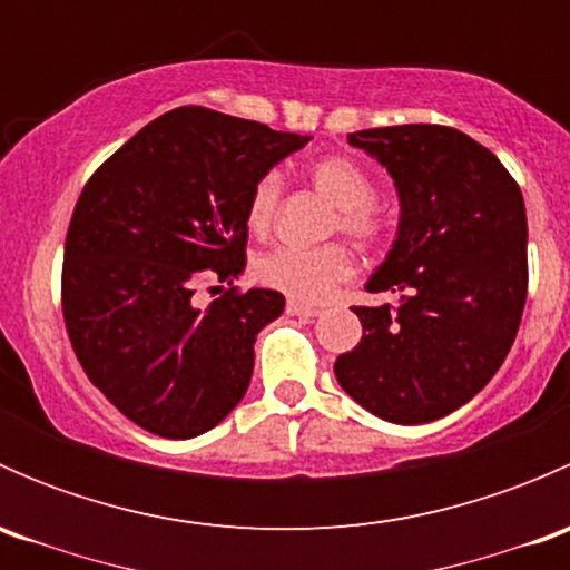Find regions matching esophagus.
Instances as JSON below:
<instances>
[{
    "label": "esophagus",
    "mask_w": 570,
    "mask_h": 570,
    "mask_svg": "<svg viewBox=\"0 0 570 570\" xmlns=\"http://www.w3.org/2000/svg\"><path fill=\"white\" fill-rule=\"evenodd\" d=\"M286 314H289V317L312 320V317H317L320 308L317 306H306V303H301V301H289V303H286Z\"/></svg>",
    "instance_id": "1"
}]
</instances>
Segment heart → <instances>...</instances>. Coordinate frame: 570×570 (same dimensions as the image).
Instances as JSON below:
<instances>
[{
	"mask_svg": "<svg viewBox=\"0 0 570 570\" xmlns=\"http://www.w3.org/2000/svg\"><path fill=\"white\" fill-rule=\"evenodd\" d=\"M314 193L331 206V232H342L358 245H377L389 234V212L375 198V176L347 154H327L306 168ZM284 184L278 174H262L250 187L245 223L253 234H267L278 217ZM353 275V258L336 243L320 248H275L256 262V278L269 289L301 303H322Z\"/></svg>",
	"mask_w": 570,
	"mask_h": 570,
	"instance_id": "b5f03b06",
	"label": "heart"
}]
</instances>
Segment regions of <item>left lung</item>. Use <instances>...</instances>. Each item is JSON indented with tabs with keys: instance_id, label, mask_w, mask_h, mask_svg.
<instances>
[{
	"instance_id": "left-lung-1",
	"label": "left lung",
	"mask_w": 570,
	"mask_h": 570,
	"mask_svg": "<svg viewBox=\"0 0 570 570\" xmlns=\"http://www.w3.org/2000/svg\"><path fill=\"white\" fill-rule=\"evenodd\" d=\"M386 165L402 215L366 289L392 306H353L364 336L333 364L358 405L424 424L465 405L502 366L527 303V212L515 178L463 131L402 124L350 135Z\"/></svg>"
}]
</instances>
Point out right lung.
<instances>
[{
  "instance_id": "obj_1",
  "label": "right lung",
  "mask_w": 570,
  "mask_h": 570,
  "mask_svg": "<svg viewBox=\"0 0 570 570\" xmlns=\"http://www.w3.org/2000/svg\"><path fill=\"white\" fill-rule=\"evenodd\" d=\"M312 137L206 107L142 126L88 178L62 256V320L88 381L142 430L193 439L234 411L284 295L234 286L250 187ZM224 295L200 307L197 292Z\"/></svg>"
}]
</instances>
